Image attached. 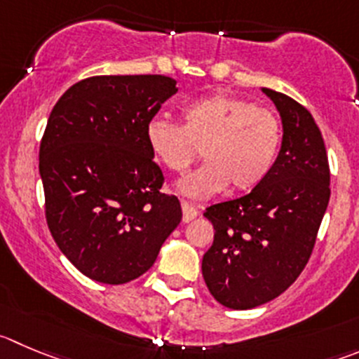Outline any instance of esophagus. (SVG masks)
I'll return each instance as SVG.
<instances>
[{"label": "esophagus", "instance_id": "esophagus-1", "mask_svg": "<svg viewBox=\"0 0 359 359\" xmlns=\"http://www.w3.org/2000/svg\"><path fill=\"white\" fill-rule=\"evenodd\" d=\"M182 210H183V222H185V224L192 222L194 218L197 217V213H199V211H197L196 208L192 206V204L185 203V201H183V203H182Z\"/></svg>", "mask_w": 359, "mask_h": 359}]
</instances>
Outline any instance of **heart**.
Segmentation results:
<instances>
[{"mask_svg":"<svg viewBox=\"0 0 359 359\" xmlns=\"http://www.w3.org/2000/svg\"><path fill=\"white\" fill-rule=\"evenodd\" d=\"M153 156L174 174L185 172L201 149L204 163L177 183L189 199H210L222 190L247 192L275 165L282 125L254 102L215 93L182 109V125L153 119L146 128Z\"/></svg>","mask_w":359,"mask_h":359,"instance_id":"b5f03b06","label":"heart"}]
</instances>
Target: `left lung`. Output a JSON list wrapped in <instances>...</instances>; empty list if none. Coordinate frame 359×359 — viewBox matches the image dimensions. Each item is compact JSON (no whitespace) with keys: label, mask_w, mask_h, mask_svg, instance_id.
<instances>
[{"label":"left lung","mask_w":359,"mask_h":359,"mask_svg":"<svg viewBox=\"0 0 359 359\" xmlns=\"http://www.w3.org/2000/svg\"><path fill=\"white\" fill-rule=\"evenodd\" d=\"M278 109L284 135L275 165L250 194L206 208L213 245L203 257L211 296L248 310L280 296L303 271L330 203V165L312 114L262 88Z\"/></svg>","instance_id":"left-lung-1"}]
</instances>
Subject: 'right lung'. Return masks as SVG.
<instances>
[{
	"instance_id": "obj_1",
	"label": "right lung",
	"mask_w": 359,
	"mask_h": 359,
	"mask_svg": "<svg viewBox=\"0 0 359 359\" xmlns=\"http://www.w3.org/2000/svg\"><path fill=\"white\" fill-rule=\"evenodd\" d=\"M176 91L165 75H97L68 88L50 111L39 165L47 225L65 257L95 282L141 276L182 222L146 141Z\"/></svg>"
}]
</instances>
